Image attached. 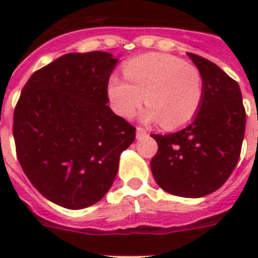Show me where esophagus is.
Returning <instances> with one entry per match:
<instances>
[{
  "instance_id": "esophagus-1",
  "label": "esophagus",
  "mask_w": 258,
  "mask_h": 258,
  "mask_svg": "<svg viewBox=\"0 0 258 258\" xmlns=\"http://www.w3.org/2000/svg\"><path fill=\"white\" fill-rule=\"evenodd\" d=\"M147 137V131L142 127H137V139H143Z\"/></svg>"
}]
</instances>
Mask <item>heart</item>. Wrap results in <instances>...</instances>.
Returning <instances> with one entry per match:
<instances>
[{"instance_id":"1","label":"heart","mask_w":258,"mask_h":258,"mask_svg":"<svg viewBox=\"0 0 258 258\" xmlns=\"http://www.w3.org/2000/svg\"><path fill=\"white\" fill-rule=\"evenodd\" d=\"M125 79L112 75L107 95L113 111L131 117L142 103L146 123L162 121L165 128H178L196 117L204 100V79L200 70L182 58L149 53L130 60L123 67Z\"/></svg>"}]
</instances>
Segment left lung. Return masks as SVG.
<instances>
[{"instance_id": "8db88e82", "label": "left lung", "mask_w": 258, "mask_h": 258, "mask_svg": "<svg viewBox=\"0 0 258 258\" xmlns=\"http://www.w3.org/2000/svg\"><path fill=\"white\" fill-rule=\"evenodd\" d=\"M187 56L204 79V100L187 127L151 135L158 143L151 172L159 187L172 196L201 198L218 190L236 167L246 113L237 82L214 62Z\"/></svg>"}]
</instances>
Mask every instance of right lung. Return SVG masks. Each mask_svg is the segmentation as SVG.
Listing matches in <instances>:
<instances>
[{"label":"right lung","instance_id":"right-lung-1","mask_svg":"<svg viewBox=\"0 0 258 258\" xmlns=\"http://www.w3.org/2000/svg\"><path fill=\"white\" fill-rule=\"evenodd\" d=\"M119 58L68 53L34 72L14 109L16 153L50 202L79 210L107 194L135 127L112 112L107 83Z\"/></svg>","mask_w":258,"mask_h":258}]
</instances>
